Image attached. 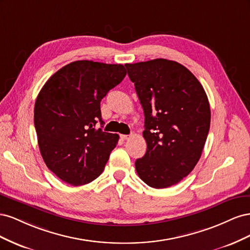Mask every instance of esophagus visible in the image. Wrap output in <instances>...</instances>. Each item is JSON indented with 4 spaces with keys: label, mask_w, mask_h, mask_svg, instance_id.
<instances>
[{
    "label": "esophagus",
    "mask_w": 250,
    "mask_h": 250,
    "mask_svg": "<svg viewBox=\"0 0 250 250\" xmlns=\"http://www.w3.org/2000/svg\"><path fill=\"white\" fill-rule=\"evenodd\" d=\"M120 137H121V139H122V140H128V139L130 138V135H127V134H121Z\"/></svg>",
    "instance_id": "34e87169"
}]
</instances>
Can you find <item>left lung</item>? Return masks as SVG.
I'll return each instance as SVG.
<instances>
[{
	"label": "left lung",
	"instance_id": "left-lung-1",
	"mask_svg": "<svg viewBox=\"0 0 250 250\" xmlns=\"http://www.w3.org/2000/svg\"><path fill=\"white\" fill-rule=\"evenodd\" d=\"M145 115L147 151L135 161L140 178L165 188L188 175L198 163L210 124L208 96L186 66L157 58L126 63Z\"/></svg>",
	"mask_w": 250,
	"mask_h": 250
}]
</instances>
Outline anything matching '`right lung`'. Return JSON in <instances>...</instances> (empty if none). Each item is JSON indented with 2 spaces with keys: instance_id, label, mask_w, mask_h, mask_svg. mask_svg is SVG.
I'll return each mask as SVG.
<instances>
[{
  "instance_id": "add662e5",
  "label": "right lung",
  "mask_w": 250,
  "mask_h": 250,
  "mask_svg": "<svg viewBox=\"0 0 250 250\" xmlns=\"http://www.w3.org/2000/svg\"><path fill=\"white\" fill-rule=\"evenodd\" d=\"M125 76L122 64L77 60L41 89L34 106L37 142L47 167L64 183L86 185L103 172L119 135L96 128L104 124L100 102Z\"/></svg>"
}]
</instances>
